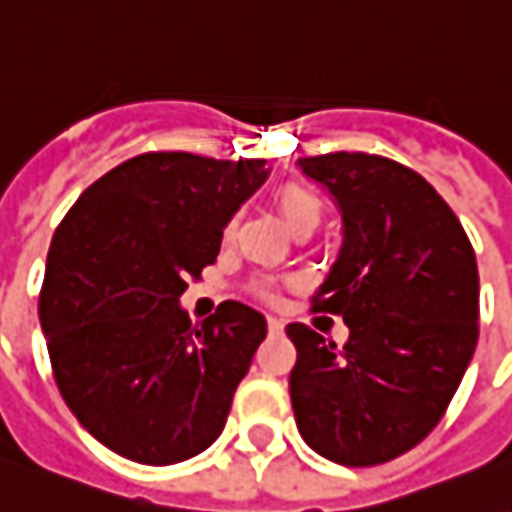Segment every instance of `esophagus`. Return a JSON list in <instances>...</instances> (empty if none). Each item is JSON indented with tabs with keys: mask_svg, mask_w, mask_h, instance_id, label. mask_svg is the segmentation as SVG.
Wrapping results in <instances>:
<instances>
[{
	"mask_svg": "<svg viewBox=\"0 0 512 512\" xmlns=\"http://www.w3.org/2000/svg\"><path fill=\"white\" fill-rule=\"evenodd\" d=\"M267 329H270V334H281L284 331V320L281 317H267Z\"/></svg>",
	"mask_w": 512,
	"mask_h": 512,
	"instance_id": "34e87169",
	"label": "esophagus"
}]
</instances>
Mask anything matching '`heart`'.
<instances>
[{
    "label": "heart",
    "instance_id": "heart-1",
    "mask_svg": "<svg viewBox=\"0 0 512 512\" xmlns=\"http://www.w3.org/2000/svg\"><path fill=\"white\" fill-rule=\"evenodd\" d=\"M276 209L281 214V220L287 222V228L295 231L298 225H315L323 217V203H320V197L312 192V189H306L301 183H284V186H278L276 195ZM231 231V228H228ZM256 292L259 295H270V281H259L256 284Z\"/></svg>",
    "mask_w": 512,
    "mask_h": 512
}]
</instances>
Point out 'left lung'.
Returning <instances> with one entry per match:
<instances>
[{"label": "left lung", "mask_w": 512, "mask_h": 512, "mask_svg": "<svg viewBox=\"0 0 512 512\" xmlns=\"http://www.w3.org/2000/svg\"><path fill=\"white\" fill-rule=\"evenodd\" d=\"M298 167L343 214V248L315 309L343 315L348 343L287 326L295 424L331 463H387L438 426L474 357L477 256L446 200L404 164L329 153Z\"/></svg>", "instance_id": "obj_1"}]
</instances>
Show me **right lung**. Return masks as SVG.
<instances>
[{"label": "right lung", "instance_id": "obj_1", "mask_svg": "<svg viewBox=\"0 0 512 512\" xmlns=\"http://www.w3.org/2000/svg\"><path fill=\"white\" fill-rule=\"evenodd\" d=\"M264 164L136 155L91 183L52 236L38 317L55 382L74 418L133 463L209 449L267 334L239 301L200 326L181 309L186 281L267 181Z\"/></svg>", "mask_w": 512, "mask_h": 512}]
</instances>
